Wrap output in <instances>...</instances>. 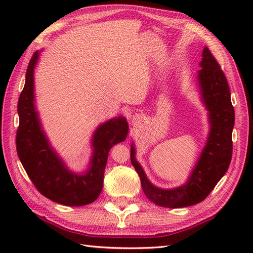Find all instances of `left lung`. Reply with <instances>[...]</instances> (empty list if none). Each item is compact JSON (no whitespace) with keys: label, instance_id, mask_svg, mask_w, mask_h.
Instances as JSON below:
<instances>
[{"label":"left lung","instance_id":"left-lung-1","mask_svg":"<svg viewBox=\"0 0 253 253\" xmlns=\"http://www.w3.org/2000/svg\"><path fill=\"white\" fill-rule=\"evenodd\" d=\"M200 67L198 84L209 112L210 132L186 184L171 189L155 187L137 162L136 149L131 143L130 161L140 177L142 189L150 201L163 208H185L203 201L226 173L232 160L235 111L227 79L207 46L202 51Z\"/></svg>","mask_w":253,"mask_h":253}]
</instances>
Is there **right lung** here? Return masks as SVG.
<instances>
[{"label":"right lung","instance_id":"right-lung-1","mask_svg":"<svg viewBox=\"0 0 253 253\" xmlns=\"http://www.w3.org/2000/svg\"><path fill=\"white\" fill-rule=\"evenodd\" d=\"M40 52H35L31 57L18 100V158L32 184L44 197L63 206H85L96 200L102 191L109 152L126 139L128 123L125 117L118 116L101 124L91 139L93 151L87 170L77 174L69 169L51 147L36 109L34 73Z\"/></svg>","mask_w":253,"mask_h":253}]
</instances>
